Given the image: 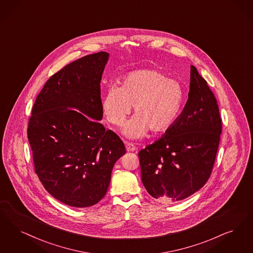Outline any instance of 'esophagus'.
I'll return each instance as SVG.
<instances>
[{
    "label": "esophagus",
    "mask_w": 253,
    "mask_h": 253,
    "mask_svg": "<svg viewBox=\"0 0 253 253\" xmlns=\"http://www.w3.org/2000/svg\"><path fill=\"white\" fill-rule=\"evenodd\" d=\"M126 150L128 152H135L136 147L132 143H126Z\"/></svg>",
    "instance_id": "1"
}]
</instances>
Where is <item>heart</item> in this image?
I'll list each match as a JSON object with an SVG mask.
<instances>
[{
    "mask_svg": "<svg viewBox=\"0 0 253 253\" xmlns=\"http://www.w3.org/2000/svg\"><path fill=\"white\" fill-rule=\"evenodd\" d=\"M183 92L179 82L152 69L132 71L122 85L110 86L102 98L107 121L122 127L133 106L134 117L123 130L129 138H141L149 130L160 133L171 127L182 105Z\"/></svg>",
    "mask_w": 253,
    "mask_h": 253,
    "instance_id": "heart-1",
    "label": "heart"
}]
</instances>
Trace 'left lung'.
<instances>
[{"label":"left lung","instance_id":"8db88e82","mask_svg":"<svg viewBox=\"0 0 253 253\" xmlns=\"http://www.w3.org/2000/svg\"><path fill=\"white\" fill-rule=\"evenodd\" d=\"M221 131L215 97L191 66L188 100L181 115L161 138L138 152L148 193L171 203L200 190L211 175Z\"/></svg>","mask_w":253,"mask_h":253}]
</instances>
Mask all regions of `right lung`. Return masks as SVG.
Returning <instances> with one entry per match:
<instances>
[{"label": "right lung", "mask_w": 253, "mask_h": 253, "mask_svg": "<svg viewBox=\"0 0 253 253\" xmlns=\"http://www.w3.org/2000/svg\"><path fill=\"white\" fill-rule=\"evenodd\" d=\"M108 59V52L100 51L53 74L28 123L35 171L53 198L72 207L100 202L115 163L126 153L122 139L100 122L101 76Z\"/></svg>", "instance_id": "1"}]
</instances>
